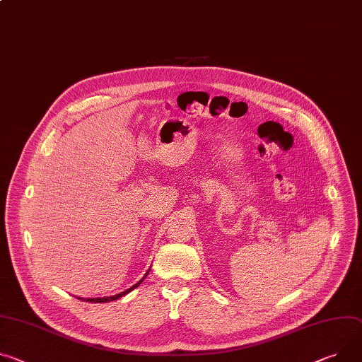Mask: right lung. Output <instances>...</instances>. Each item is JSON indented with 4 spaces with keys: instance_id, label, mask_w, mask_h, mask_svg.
Segmentation results:
<instances>
[{
    "instance_id": "add662e5",
    "label": "right lung",
    "mask_w": 362,
    "mask_h": 362,
    "mask_svg": "<svg viewBox=\"0 0 362 362\" xmlns=\"http://www.w3.org/2000/svg\"><path fill=\"white\" fill-rule=\"evenodd\" d=\"M147 274H148V272L146 273V276H147ZM146 276H144V277H146ZM144 277H143L137 284H134L133 287H129L128 290H125V291H122V293H118V294H115V296H111V298H96V299H85V300H86V302H90V303H107V302L117 300L118 298H122V296H125L128 291H131V290H134L136 287H139V286L141 284V281L144 280ZM82 300H83V299H82Z\"/></svg>"
}]
</instances>
